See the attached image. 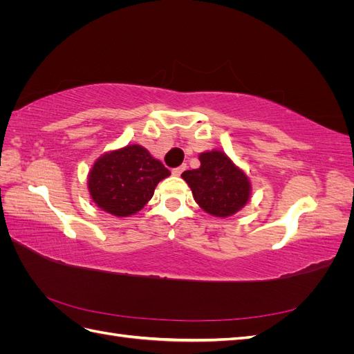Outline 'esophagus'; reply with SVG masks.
Wrapping results in <instances>:
<instances>
[{
    "label": "esophagus",
    "instance_id": "esophagus-1",
    "mask_svg": "<svg viewBox=\"0 0 354 354\" xmlns=\"http://www.w3.org/2000/svg\"><path fill=\"white\" fill-rule=\"evenodd\" d=\"M186 169V165H181V167H177V168H174L173 169V176H181V173H183V171Z\"/></svg>",
    "mask_w": 354,
    "mask_h": 354
}]
</instances>
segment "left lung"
<instances>
[{"label":"left lung","instance_id":"8db88e82","mask_svg":"<svg viewBox=\"0 0 354 354\" xmlns=\"http://www.w3.org/2000/svg\"><path fill=\"white\" fill-rule=\"evenodd\" d=\"M201 167L185 171L181 177L192 189L198 205L214 217H229L250 201V178L221 151L199 155Z\"/></svg>","mask_w":354,"mask_h":354}]
</instances>
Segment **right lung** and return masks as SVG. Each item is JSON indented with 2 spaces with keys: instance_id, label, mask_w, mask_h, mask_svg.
<instances>
[{
  "instance_id": "right-lung-1",
  "label": "right lung",
  "mask_w": 354,
  "mask_h": 354,
  "mask_svg": "<svg viewBox=\"0 0 354 354\" xmlns=\"http://www.w3.org/2000/svg\"><path fill=\"white\" fill-rule=\"evenodd\" d=\"M160 160L140 145L102 155L88 173V192L100 209L115 217H130L152 199L160 180L169 176Z\"/></svg>"
}]
</instances>
